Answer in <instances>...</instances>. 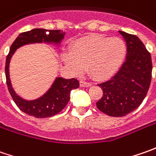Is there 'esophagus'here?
Segmentation results:
<instances>
[{
	"label": "esophagus",
	"mask_w": 156,
	"mask_h": 156,
	"mask_svg": "<svg viewBox=\"0 0 156 156\" xmlns=\"http://www.w3.org/2000/svg\"><path fill=\"white\" fill-rule=\"evenodd\" d=\"M80 85H81V87H90V86H91L92 84H91L90 82H87V81H80Z\"/></svg>",
	"instance_id": "esophagus-1"
}]
</instances>
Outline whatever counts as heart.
Here are the masks:
<instances>
[{
  "label": "heart",
  "instance_id": "b5f03b06",
  "mask_svg": "<svg viewBox=\"0 0 156 156\" xmlns=\"http://www.w3.org/2000/svg\"><path fill=\"white\" fill-rule=\"evenodd\" d=\"M126 55L127 45L122 39L90 35L75 41L70 52L63 53L62 60L75 74L87 69L94 79L107 80L119 71Z\"/></svg>",
  "mask_w": 156,
  "mask_h": 156
}]
</instances>
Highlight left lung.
Segmentation results:
<instances>
[{"label": "left lung", "mask_w": 156, "mask_h": 156, "mask_svg": "<svg viewBox=\"0 0 156 156\" xmlns=\"http://www.w3.org/2000/svg\"><path fill=\"white\" fill-rule=\"evenodd\" d=\"M127 45L126 61L110 80L99 84L103 95L96 102L98 109L114 117L135 110L147 95L151 82V55L136 35L119 31Z\"/></svg>", "instance_id": "left-lung-1"}]
</instances>
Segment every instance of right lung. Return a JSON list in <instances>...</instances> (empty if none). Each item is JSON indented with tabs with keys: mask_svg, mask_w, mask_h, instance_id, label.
<instances>
[{
	"mask_svg": "<svg viewBox=\"0 0 156 156\" xmlns=\"http://www.w3.org/2000/svg\"><path fill=\"white\" fill-rule=\"evenodd\" d=\"M65 32L61 30H48L44 28H34L30 31L20 34L10 47L9 53L6 59V79L7 85L12 98L17 107L22 112L36 118L51 117L60 113L68 104L70 99V93L73 89L78 88L80 86L76 79H64L62 77H56L51 87L41 96L34 100L23 99L15 93L12 87L9 75V64L11 58L15 51L22 46L34 43H46L53 44L59 47L64 39Z\"/></svg>",
	"mask_w": 156,
	"mask_h": 156,
	"instance_id": "obj_1",
	"label": "right lung"
}]
</instances>
